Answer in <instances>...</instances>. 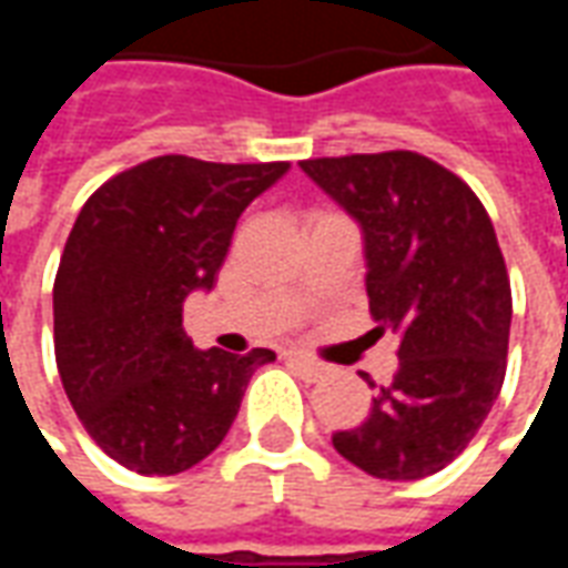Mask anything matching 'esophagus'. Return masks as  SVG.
Here are the masks:
<instances>
[{
	"label": "esophagus",
	"instance_id": "1",
	"mask_svg": "<svg viewBox=\"0 0 568 568\" xmlns=\"http://www.w3.org/2000/svg\"><path fill=\"white\" fill-rule=\"evenodd\" d=\"M288 365H292V368H295L297 374H301V377H304L307 383L322 381V377L328 374V368H325L322 362L304 356V353H288Z\"/></svg>",
	"mask_w": 568,
	"mask_h": 568
}]
</instances>
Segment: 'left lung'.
<instances>
[{"mask_svg":"<svg viewBox=\"0 0 568 568\" xmlns=\"http://www.w3.org/2000/svg\"><path fill=\"white\" fill-rule=\"evenodd\" d=\"M301 170L358 222L374 332L402 337L393 383L334 450L383 480L435 475L475 438L505 381L511 283L493 222L459 175L417 151Z\"/></svg>","mask_w":568,"mask_h":568,"instance_id":"1","label":"left lung"}]
</instances>
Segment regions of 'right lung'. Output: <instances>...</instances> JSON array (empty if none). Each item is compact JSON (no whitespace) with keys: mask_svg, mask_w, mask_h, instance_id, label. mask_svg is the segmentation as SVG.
Here are the masks:
<instances>
[{"mask_svg":"<svg viewBox=\"0 0 568 568\" xmlns=\"http://www.w3.org/2000/svg\"><path fill=\"white\" fill-rule=\"evenodd\" d=\"M288 163L163 154L93 191L54 280V356L69 405L100 450L136 475H179L236 419L271 349H194L191 292L215 285L236 219Z\"/></svg>","mask_w":568,"mask_h":568,"instance_id":"right-lung-1","label":"right lung"}]
</instances>
